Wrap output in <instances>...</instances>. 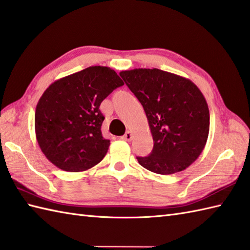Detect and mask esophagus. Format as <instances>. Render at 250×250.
Instances as JSON below:
<instances>
[{
    "label": "esophagus",
    "instance_id": "34e87169",
    "mask_svg": "<svg viewBox=\"0 0 250 250\" xmlns=\"http://www.w3.org/2000/svg\"><path fill=\"white\" fill-rule=\"evenodd\" d=\"M131 138H132L131 131H126V134L123 137H122V139L125 140V141H130Z\"/></svg>",
    "mask_w": 250,
    "mask_h": 250
}]
</instances>
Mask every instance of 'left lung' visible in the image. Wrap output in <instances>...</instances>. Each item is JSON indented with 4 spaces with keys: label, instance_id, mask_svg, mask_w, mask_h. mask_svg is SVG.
Wrapping results in <instances>:
<instances>
[{
    "label": "left lung",
    "instance_id": "obj_1",
    "mask_svg": "<svg viewBox=\"0 0 250 250\" xmlns=\"http://www.w3.org/2000/svg\"><path fill=\"white\" fill-rule=\"evenodd\" d=\"M140 101L153 137L149 156L137 157L146 169L160 175L185 170L205 147L209 110L197 86L186 78L160 69L120 72Z\"/></svg>",
    "mask_w": 250,
    "mask_h": 250
}]
</instances>
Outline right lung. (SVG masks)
Instances as JSON below:
<instances>
[{
    "instance_id": "obj_1",
    "label": "right lung",
    "mask_w": 250,
    "mask_h": 250,
    "mask_svg": "<svg viewBox=\"0 0 250 250\" xmlns=\"http://www.w3.org/2000/svg\"><path fill=\"white\" fill-rule=\"evenodd\" d=\"M124 82L108 67L86 68L55 81L35 109V136L47 160L65 171H84L108 152L99 110L112 91Z\"/></svg>"
}]
</instances>
